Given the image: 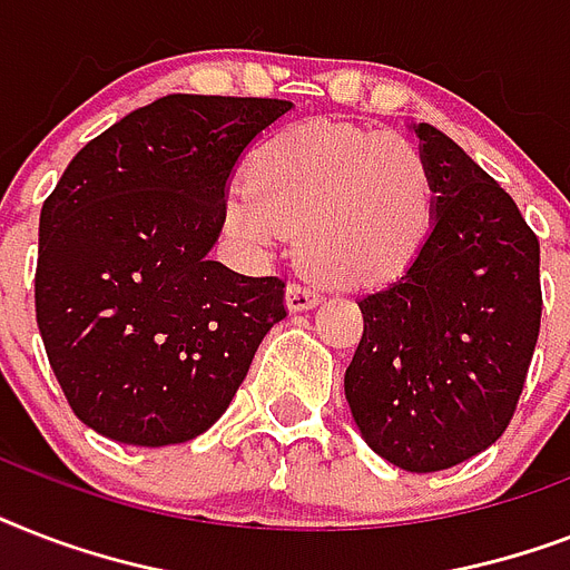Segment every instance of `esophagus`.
Wrapping results in <instances>:
<instances>
[{"label": "esophagus", "instance_id": "esophagus-1", "mask_svg": "<svg viewBox=\"0 0 570 570\" xmlns=\"http://www.w3.org/2000/svg\"><path fill=\"white\" fill-rule=\"evenodd\" d=\"M320 298V289L311 284H304V281H293V284L286 286V304H289V311H307V307H313Z\"/></svg>", "mask_w": 570, "mask_h": 570}]
</instances>
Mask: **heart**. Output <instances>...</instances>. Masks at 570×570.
Instances as JSON below:
<instances>
[{"mask_svg": "<svg viewBox=\"0 0 570 570\" xmlns=\"http://www.w3.org/2000/svg\"><path fill=\"white\" fill-rule=\"evenodd\" d=\"M224 215L259 250L298 227L316 275L373 286L402 275L429 239L434 177L423 150L399 132L304 120L259 141Z\"/></svg>", "mask_w": 570, "mask_h": 570, "instance_id": "heart-1", "label": "heart"}]
</instances>
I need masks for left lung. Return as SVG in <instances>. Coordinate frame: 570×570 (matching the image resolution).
<instances>
[{
    "label": "left lung",
    "instance_id": "obj_1",
    "mask_svg": "<svg viewBox=\"0 0 570 570\" xmlns=\"http://www.w3.org/2000/svg\"><path fill=\"white\" fill-rule=\"evenodd\" d=\"M434 222L414 263L366 293L346 370L357 429L381 459L434 473L512 423L541 328L539 236L450 136L420 124Z\"/></svg>",
    "mask_w": 570,
    "mask_h": 570
}]
</instances>
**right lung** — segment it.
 I'll return each instance as SVG.
<instances>
[{
  "label": "right lung",
  "instance_id": "right-lung-1",
  "mask_svg": "<svg viewBox=\"0 0 570 570\" xmlns=\"http://www.w3.org/2000/svg\"><path fill=\"white\" fill-rule=\"evenodd\" d=\"M293 109L268 97L168 94L91 138L40 209L35 311L73 414L136 446L186 443L227 411L284 277L209 248L233 165Z\"/></svg>",
  "mask_w": 570,
  "mask_h": 570
}]
</instances>
